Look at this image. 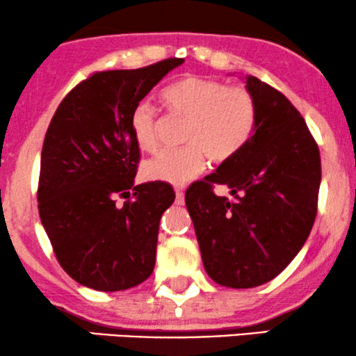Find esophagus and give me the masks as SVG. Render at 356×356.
Returning <instances> with one entry per match:
<instances>
[{"mask_svg": "<svg viewBox=\"0 0 356 356\" xmlns=\"http://www.w3.org/2000/svg\"><path fill=\"white\" fill-rule=\"evenodd\" d=\"M175 194H177V201H178V202H183V201H184L183 188H175Z\"/></svg>", "mask_w": 356, "mask_h": 356, "instance_id": "34e87169", "label": "esophagus"}]
</instances>
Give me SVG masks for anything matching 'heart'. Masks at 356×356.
Instances as JSON below:
<instances>
[{
  "instance_id": "b5f03b06",
  "label": "heart",
  "mask_w": 356,
  "mask_h": 356,
  "mask_svg": "<svg viewBox=\"0 0 356 356\" xmlns=\"http://www.w3.org/2000/svg\"><path fill=\"white\" fill-rule=\"evenodd\" d=\"M162 100L172 113L188 120L183 131L186 147L163 150L144 163V177L154 181L181 186L202 173L206 155L213 163L228 162L245 149L256 131V100L245 87L188 76L165 87ZM131 131L140 150H157V110L150 104H139L131 113Z\"/></svg>"
}]
</instances>
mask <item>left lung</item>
<instances>
[{
  "instance_id": "8db88e82",
  "label": "left lung",
  "mask_w": 356,
  "mask_h": 356,
  "mask_svg": "<svg viewBox=\"0 0 356 356\" xmlns=\"http://www.w3.org/2000/svg\"><path fill=\"white\" fill-rule=\"evenodd\" d=\"M246 89L257 106L251 140L184 196L206 272L230 289L266 284L293 261L313 228L321 184L319 147L300 111L254 76ZM217 184L234 197H217Z\"/></svg>"
}]
</instances>
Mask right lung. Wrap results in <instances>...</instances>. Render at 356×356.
Returning a JSON list of instances; mask_svg holds the SVG:
<instances>
[{
    "label": "right lung",
    "mask_w": 356,
    "mask_h": 356,
    "mask_svg": "<svg viewBox=\"0 0 356 356\" xmlns=\"http://www.w3.org/2000/svg\"><path fill=\"white\" fill-rule=\"evenodd\" d=\"M181 58L102 71L58 106L42 147L38 213L63 269L100 291L133 289L155 266L159 223L175 201L163 181L136 186L131 113ZM127 199L115 206V197Z\"/></svg>",
    "instance_id": "right-lung-1"
}]
</instances>
